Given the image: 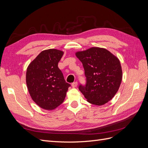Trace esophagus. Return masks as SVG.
Wrapping results in <instances>:
<instances>
[{"mask_svg":"<svg viewBox=\"0 0 148 148\" xmlns=\"http://www.w3.org/2000/svg\"><path fill=\"white\" fill-rule=\"evenodd\" d=\"M78 85V82H73L72 84H71V86H72L73 88H75L77 87Z\"/></svg>","mask_w":148,"mask_h":148,"instance_id":"esophagus-1","label":"esophagus"}]
</instances>
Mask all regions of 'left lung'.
Masks as SVG:
<instances>
[{
    "mask_svg": "<svg viewBox=\"0 0 148 148\" xmlns=\"http://www.w3.org/2000/svg\"><path fill=\"white\" fill-rule=\"evenodd\" d=\"M75 55L82 62L86 78V85L80 84L79 90L91 104H106L114 97L122 82L120 60L107 49L101 47L78 51Z\"/></svg>",
    "mask_w": 148,
    "mask_h": 148,
    "instance_id": "8db88e82",
    "label": "left lung"
}]
</instances>
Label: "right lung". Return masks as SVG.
I'll use <instances>...</instances> for the list:
<instances>
[{
  "label": "right lung",
  "instance_id": "add662e5",
  "mask_svg": "<svg viewBox=\"0 0 148 148\" xmlns=\"http://www.w3.org/2000/svg\"><path fill=\"white\" fill-rule=\"evenodd\" d=\"M64 52L55 49L42 51L28 65L26 82L29 95L41 108L55 109L64 102L70 86L58 63Z\"/></svg>",
  "mask_w": 148,
  "mask_h": 148
}]
</instances>
